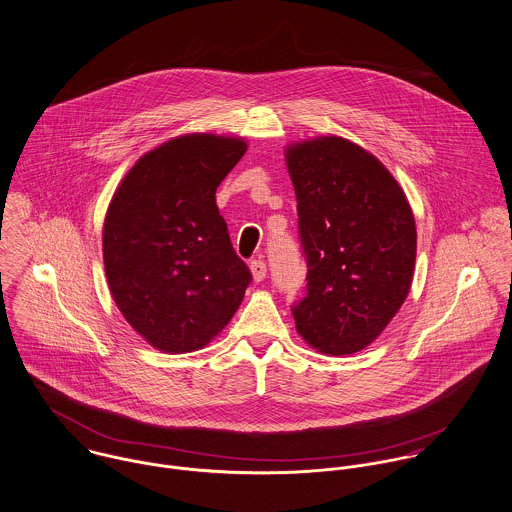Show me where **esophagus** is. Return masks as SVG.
I'll return each instance as SVG.
<instances>
[{
    "label": "esophagus",
    "mask_w": 512,
    "mask_h": 512,
    "mask_svg": "<svg viewBox=\"0 0 512 512\" xmlns=\"http://www.w3.org/2000/svg\"><path fill=\"white\" fill-rule=\"evenodd\" d=\"M249 269H251V275H253V281H255V283H261V281L267 277V265H265V261H261V259L251 261Z\"/></svg>",
    "instance_id": "obj_1"
}]
</instances>
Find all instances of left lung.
I'll list each match as a JSON object with an SVG mask.
<instances>
[{
  "instance_id": "8db88e82",
  "label": "left lung",
  "mask_w": 512,
  "mask_h": 512,
  "mask_svg": "<svg viewBox=\"0 0 512 512\" xmlns=\"http://www.w3.org/2000/svg\"><path fill=\"white\" fill-rule=\"evenodd\" d=\"M308 263V294L294 306L296 332L328 355L377 340L408 296L416 224L397 178L369 151L338 135L284 147Z\"/></svg>"
}]
</instances>
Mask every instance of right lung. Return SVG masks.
I'll return each instance as SVG.
<instances>
[{
	"label": "right lung",
	"mask_w": 512,
	"mask_h": 512,
	"mask_svg": "<svg viewBox=\"0 0 512 512\" xmlns=\"http://www.w3.org/2000/svg\"><path fill=\"white\" fill-rule=\"evenodd\" d=\"M247 151L243 137L186 133L145 153L106 212V279L127 324L163 353L206 347L251 281L216 206V188Z\"/></svg>",
	"instance_id": "1"
}]
</instances>
